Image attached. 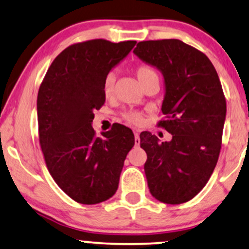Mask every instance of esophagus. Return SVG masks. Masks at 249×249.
<instances>
[{
    "mask_svg": "<svg viewBox=\"0 0 249 249\" xmlns=\"http://www.w3.org/2000/svg\"><path fill=\"white\" fill-rule=\"evenodd\" d=\"M134 144L137 147L140 144V138H139V133H138V132H134Z\"/></svg>",
    "mask_w": 249,
    "mask_h": 249,
    "instance_id": "1",
    "label": "esophagus"
}]
</instances>
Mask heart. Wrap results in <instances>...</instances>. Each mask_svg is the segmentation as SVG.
<instances>
[{"label":"heart","mask_w":249,"mask_h":249,"mask_svg":"<svg viewBox=\"0 0 249 249\" xmlns=\"http://www.w3.org/2000/svg\"><path fill=\"white\" fill-rule=\"evenodd\" d=\"M135 75H137L138 80L141 86H143L144 84L149 83L152 80H159V74H157L156 70L149 65H140L135 70ZM115 81L116 77L114 73H109L106 77L105 81H103V94L106 97H111L115 90ZM125 119H127L128 122L134 123V124H139L141 122V116L138 112H127L125 114Z\"/></svg>","instance_id":"obj_1"}]
</instances>
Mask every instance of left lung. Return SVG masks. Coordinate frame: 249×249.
<instances>
[{
	"instance_id": "obj_1",
	"label": "left lung",
	"mask_w": 249,
	"mask_h": 249,
	"mask_svg": "<svg viewBox=\"0 0 249 249\" xmlns=\"http://www.w3.org/2000/svg\"><path fill=\"white\" fill-rule=\"evenodd\" d=\"M133 53L163 74L166 119L159 126L172 135L160 142L140 134L148 188L161 202H187L206 186L221 152L226 102L218 74L203 53L177 39L141 41Z\"/></svg>"
}]
</instances>
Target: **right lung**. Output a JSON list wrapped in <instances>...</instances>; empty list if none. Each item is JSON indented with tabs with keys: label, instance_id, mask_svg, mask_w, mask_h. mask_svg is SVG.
<instances>
[{
	"label": "right lung",
	"instance_id": "obj_1",
	"mask_svg": "<svg viewBox=\"0 0 249 249\" xmlns=\"http://www.w3.org/2000/svg\"><path fill=\"white\" fill-rule=\"evenodd\" d=\"M137 41L89 40L52 63L37 93L39 140L49 174L72 200L95 204L116 193L134 135L116 125L95 137L94 110L105 105L103 81Z\"/></svg>",
	"mask_w": 249,
	"mask_h": 249
}]
</instances>
